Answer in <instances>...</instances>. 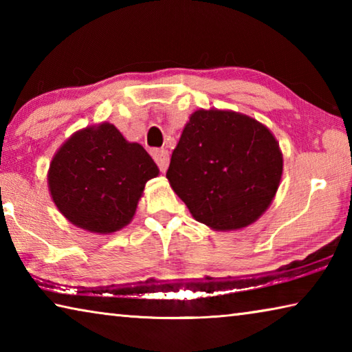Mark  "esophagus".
<instances>
[{"label": "esophagus", "mask_w": 352, "mask_h": 352, "mask_svg": "<svg viewBox=\"0 0 352 352\" xmlns=\"http://www.w3.org/2000/svg\"><path fill=\"white\" fill-rule=\"evenodd\" d=\"M152 157L155 160V163L158 164V168L162 172H166L169 166V152L164 151V148H155Z\"/></svg>", "instance_id": "esophagus-1"}]
</instances>
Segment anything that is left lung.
<instances>
[{
    "label": "left lung",
    "mask_w": 352,
    "mask_h": 352,
    "mask_svg": "<svg viewBox=\"0 0 352 352\" xmlns=\"http://www.w3.org/2000/svg\"><path fill=\"white\" fill-rule=\"evenodd\" d=\"M281 174L283 155L269 129L234 111L199 110L184 126L166 177L195 220L230 231L269 208Z\"/></svg>",
    "instance_id": "8db88e82"
}]
</instances>
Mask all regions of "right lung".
<instances>
[{"mask_svg": "<svg viewBox=\"0 0 352 352\" xmlns=\"http://www.w3.org/2000/svg\"><path fill=\"white\" fill-rule=\"evenodd\" d=\"M158 168L142 146L127 142L111 124L80 130L52 158L47 183L69 222L113 233L132 220L146 183Z\"/></svg>", "mask_w": 352, "mask_h": 352, "instance_id": "1", "label": "right lung"}]
</instances>
